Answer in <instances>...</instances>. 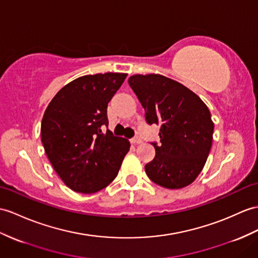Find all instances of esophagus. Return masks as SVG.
<instances>
[{
  "label": "esophagus",
  "instance_id": "34e87169",
  "mask_svg": "<svg viewBox=\"0 0 258 258\" xmlns=\"http://www.w3.org/2000/svg\"><path fill=\"white\" fill-rule=\"evenodd\" d=\"M131 142H133L134 144H140V143H142V140H141L140 137H135V138H133V139H131Z\"/></svg>",
  "mask_w": 258,
  "mask_h": 258
}]
</instances>
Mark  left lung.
Returning <instances> with one entry per match:
<instances>
[{"mask_svg": "<svg viewBox=\"0 0 258 258\" xmlns=\"http://www.w3.org/2000/svg\"><path fill=\"white\" fill-rule=\"evenodd\" d=\"M129 85L146 110L147 121L160 125L155 158L148 177L167 189H180L197 178L211 150L215 124L197 94L161 74H135Z\"/></svg>", "mask_w": 258, "mask_h": 258, "instance_id": "left-lung-1", "label": "left lung"}]
</instances>
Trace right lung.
<instances>
[{"label": "right lung", "instance_id": "right-lung-1", "mask_svg": "<svg viewBox=\"0 0 258 258\" xmlns=\"http://www.w3.org/2000/svg\"><path fill=\"white\" fill-rule=\"evenodd\" d=\"M127 73L83 75L64 85L49 103L40 135L55 173L72 190L94 194L114 180L129 140L107 129V106Z\"/></svg>", "mask_w": 258, "mask_h": 258}]
</instances>
